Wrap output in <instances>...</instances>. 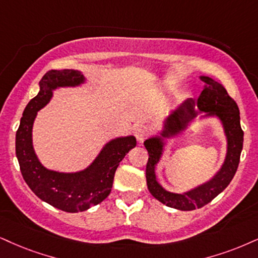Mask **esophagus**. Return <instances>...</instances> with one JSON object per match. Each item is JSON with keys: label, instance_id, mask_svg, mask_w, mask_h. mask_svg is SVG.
Segmentation results:
<instances>
[{"label": "esophagus", "instance_id": "esophagus-1", "mask_svg": "<svg viewBox=\"0 0 258 258\" xmlns=\"http://www.w3.org/2000/svg\"><path fill=\"white\" fill-rule=\"evenodd\" d=\"M149 134V128L146 125H140L138 129L135 130V138H136V141L139 142V144H142V142L145 141L146 138H147Z\"/></svg>", "mask_w": 258, "mask_h": 258}]
</instances>
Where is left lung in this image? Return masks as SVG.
I'll list each match as a JSON object with an SVG mask.
<instances>
[{
  "mask_svg": "<svg viewBox=\"0 0 258 258\" xmlns=\"http://www.w3.org/2000/svg\"><path fill=\"white\" fill-rule=\"evenodd\" d=\"M203 91L195 101L192 98L182 101L163 119L157 135L144 142L148 152L146 179L152 196L171 208L179 211H194L201 208L224 191L236 174L243 149L244 133L240 126L239 109L221 84L209 76L201 75ZM217 118L222 124L227 139V154L221 168L205 183L184 193H172L157 182L155 170L166 150L170 139L183 134L199 119Z\"/></svg>",
  "mask_w": 258,
  "mask_h": 258,
  "instance_id": "obj_1",
  "label": "left lung"
}]
</instances>
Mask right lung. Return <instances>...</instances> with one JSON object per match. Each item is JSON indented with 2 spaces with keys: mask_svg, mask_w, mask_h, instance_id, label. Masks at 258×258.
<instances>
[{
  "mask_svg": "<svg viewBox=\"0 0 258 258\" xmlns=\"http://www.w3.org/2000/svg\"><path fill=\"white\" fill-rule=\"evenodd\" d=\"M86 82L84 74L75 69L47 72L39 82L38 94L25 107L15 136V152L25 182L44 202L68 213L84 212L104 201L112 189L119 163L136 146L133 135L111 139L87 167L75 172L50 170L40 163L32 139L38 111L50 103L55 91L81 87Z\"/></svg>",
  "mask_w": 258,
  "mask_h": 258,
  "instance_id": "right-lung-1",
  "label": "right lung"
}]
</instances>
